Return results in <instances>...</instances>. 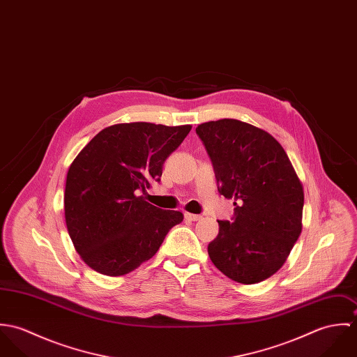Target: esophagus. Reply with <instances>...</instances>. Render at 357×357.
I'll return each instance as SVG.
<instances>
[{"label": "esophagus", "instance_id": "34e87169", "mask_svg": "<svg viewBox=\"0 0 357 357\" xmlns=\"http://www.w3.org/2000/svg\"><path fill=\"white\" fill-rule=\"evenodd\" d=\"M184 215H185V218H187L188 221H198V220L202 218L201 214H192V213H185Z\"/></svg>", "mask_w": 357, "mask_h": 357}]
</instances>
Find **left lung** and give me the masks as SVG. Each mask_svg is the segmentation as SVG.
<instances>
[{"label": "left lung", "instance_id": "left-lung-1", "mask_svg": "<svg viewBox=\"0 0 357 357\" xmlns=\"http://www.w3.org/2000/svg\"><path fill=\"white\" fill-rule=\"evenodd\" d=\"M218 192L235 199L232 222L218 221L211 262L229 279L255 284L286 262L303 229V184L279 142L238 119L198 125Z\"/></svg>", "mask_w": 357, "mask_h": 357}]
</instances>
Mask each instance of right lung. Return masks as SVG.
<instances>
[{"instance_id": "add662e5", "label": "right lung", "mask_w": 357, "mask_h": 357, "mask_svg": "<svg viewBox=\"0 0 357 357\" xmlns=\"http://www.w3.org/2000/svg\"><path fill=\"white\" fill-rule=\"evenodd\" d=\"M191 128L116 123L77 155L67 173L64 215L88 266L107 276L126 275L153 257L183 221L181 211L162 210L139 194L159 181L165 160Z\"/></svg>"}]
</instances>
